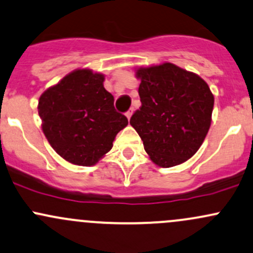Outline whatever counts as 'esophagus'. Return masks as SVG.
Masks as SVG:
<instances>
[{
	"label": "esophagus",
	"mask_w": 253,
	"mask_h": 253,
	"mask_svg": "<svg viewBox=\"0 0 253 253\" xmlns=\"http://www.w3.org/2000/svg\"><path fill=\"white\" fill-rule=\"evenodd\" d=\"M132 114H133V109H129V110H128V111H127V113H126V118L129 120V119H131Z\"/></svg>",
	"instance_id": "34e87169"
}]
</instances>
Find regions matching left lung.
<instances>
[{"mask_svg":"<svg viewBox=\"0 0 253 253\" xmlns=\"http://www.w3.org/2000/svg\"><path fill=\"white\" fill-rule=\"evenodd\" d=\"M142 106L129 124L150 160L169 169L189 160L206 138L214 97L196 74L172 63L135 69Z\"/></svg>","mask_w":253,"mask_h":253,"instance_id":"8db88e82","label":"left lung"}]
</instances>
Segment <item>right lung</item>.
<instances>
[{"mask_svg":"<svg viewBox=\"0 0 253 253\" xmlns=\"http://www.w3.org/2000/svg\"><path fill=\"white\" fill-rule=\"evenodd\" d=\"M104 80L103 74L91 69H76L39 99L42 131L55 153L73 165L97 164L128 124L114 108Z\"/></svg>","mask_w":253,"mask_h":253,"instance_id":"right-lung-1","label":"right lung"}]
</instances>
